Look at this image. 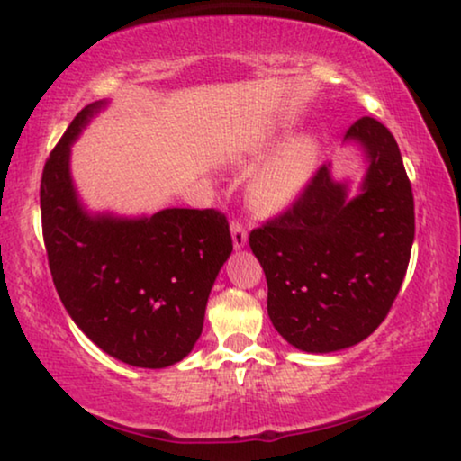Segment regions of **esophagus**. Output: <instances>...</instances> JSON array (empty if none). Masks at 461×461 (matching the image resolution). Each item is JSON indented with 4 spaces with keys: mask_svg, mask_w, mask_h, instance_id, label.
<instances>
[{
    "mask_svg": "<svg viewBox=\"0 0 461 461\" xmlns=\"http://www.w3.org/2000/svg\"><path fill=\"white\" fill-rule=\"evenodd\" d=\"M230 235H232V245H235V249H243L245 245H248V230H245V226L235 220V222L230 224Z\"/></svg>",
    "mask_w": 461,
    "mask_h": 461,
    "instance_id": "1",
    "label": "esophagus"
}]
</instances>
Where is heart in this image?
Listing matches in <instances>:
<instances>
[{"mask_svg":"<svg viewBox=\"0 0 461 461\" xmlns=\"http://www.w3.org/2000/svg\"><path fill=\"white\" fill-rule=\"evenodd\" d=\"M321 142L314 134L289 138L258 167L245 188L248 203L258 213H279L302 193L317 167Z\"/></svg>","mask_w":461,"mask_h":461,"instance_id":"obj_1","label":"heart"}]
</instances>
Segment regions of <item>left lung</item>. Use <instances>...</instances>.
<instances>
[{
  "instance_id": "left-lung-1",
  "label": "left lung",
  "mask_w": 461,
  "mask_h": 461,
  "mask_svg": "<svg viewBox=\"0 0 461 461\" xmlns=\"http://www.w3.org/2000/svg\"><path fill=\"white\" fill-rule=\"evenodd\" d=\"M365 157L358 193L319 167L298 201L251 230L268 283V317L298 350L350 348L386 319L415 235L413 193L399 144L374 117L346 131Z\"/></svg>"
}]
</instances>
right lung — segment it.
I'll use <instances>...</instances> for the list:
<instances>
[{
    "instance_id": "1",
    "label": "right lung",
    "mask_w": 461,
    "mask_h": 461,
    "mask_svg": "<svg viewBox=\"0 0 461 461\" xmlns=\"http://www.w3.org/2000/svg\"><path fill=\"white\" fill-rule=\"evenodd\" d=\"M109 100L87 104L50 153L41 226L56 292L106 355L163 369L193 350L232 239L224 213L167 207L153 216L92 213L71 176V144Z\"/></svg>"
}]
</instances>
